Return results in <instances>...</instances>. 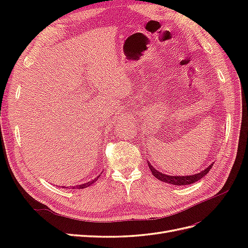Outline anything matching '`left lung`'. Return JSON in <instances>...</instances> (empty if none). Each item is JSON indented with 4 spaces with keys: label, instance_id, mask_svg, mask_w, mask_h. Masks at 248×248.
<instances>
[{
    "label": "left lung",
    "instance_id": "1",
    "mask_svg": "<svg viewBox=\"0 0 248 248\" xmlns=\"http://www.w3.org/2000/svg\"><path fill=\"white\" fill-rule=\"evenodd\" d=\"M212 162L210 166H208L205 170H202L200 172H197V174H193V175H188V176H170V175H166V174H162V172H160L159 170H157L151 163L149 162L148 160V166H149V169L151 170L153 176L156 178L160 180V181L162 182H166V183H169V184H172V185H178V186H183V185H189V184H192L194 182L199 181V180L202 179V177H205L209 170H211L212 166H213Z\"/></svg>",
    "mask_w": 248,
    "mask_h": 248
}]
</instances>
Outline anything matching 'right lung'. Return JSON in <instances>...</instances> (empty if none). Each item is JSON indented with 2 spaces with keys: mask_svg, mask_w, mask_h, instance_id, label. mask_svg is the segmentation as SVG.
Masks as SVG:
<instances>
[{
  "mask_svg": "<svg viewBox=\"0 0 248 248\" xmlns=\"http://www.w3.org/2000/svg\"><path fill=\"white\" fill-rule=\"evenodd\" d=\"M99 177H100V175L99 176H97L95 179H93V180H91V181H89V182H87V183H84V184H80V185H77V186H72V189H81V188H86V187H89L90 185H92V184H94L97 180L99 179ZM60 187V186H59ZM64 188H66L65 186H63Z\"/></svg>",
  "mask_w": 248,
  "mask_h": 248,
  "instance_id": "1",
  "label": "right lung"
}]
</instances>
